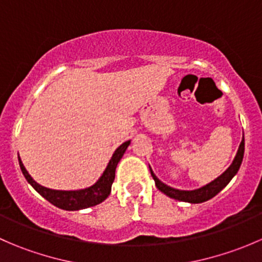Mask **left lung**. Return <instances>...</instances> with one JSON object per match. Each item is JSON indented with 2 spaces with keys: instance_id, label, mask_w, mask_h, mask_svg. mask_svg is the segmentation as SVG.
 Returning <instances> with one entry per match:
<instances>
[{
  "instance_id": "8db88e82",
  "label": "left lung",
  "mask_w": 262,
  "mask_h": 262,
  "mask_svg": "<svg viewBox=\"0 0 262 262\" xmlns=\"http://www.w3.org/2000/svg\"><path fill=\"white\" fill-rule=\"evenodd\" d=\"M244 153H245V138L242 137V141L239 143L238 150H237V155L234 157L232 165L222 173L221 176L213 180L209 184L204 185V186L199 187V189L195 190H179L175 187H171L168 185L163 184L157 176L153 173L152 168L149 167L150 175H152L153 180H155L156 186L160 191H162L163 194L167 195L168 198H172V199L179 200V202H186L191 203V204H199V203H204L207 200L212 199L215 196L219 191L224 189V187L228 185V182L233 179V176H236V173L238 172L239 167H241L242 160H244Z\"/></svg>"
}]
</instances>
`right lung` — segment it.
Here are the masks:
<instances>
[{
	"label": "right lung",
	"mask_w": 262,
	"mask_h": 262,
	"mask_svg": "<svg viewBox=\"0 0 262 262\" xmlns=\"http://www.w3.org/2000/svg\"><path fill=\"white\" fill-rule=\"evenodd\" d=\"M130 144V141L124 142L121 146H119L115 149L114 155H113L112 160L107 163L106 168L100 176V179L95 182L91 186L86 187V189L80 190H53L49 187L41 186L38 182L34 181V179L29 175L26 171L25 166L21 162L20 157H18V165H20L23 175L25 176L26 181L44 198L55 205L57 208H60L63 210H81L86 209V208L95 207V205L100 204L104 202L112 192V185L115 179V170L118 166L119 161L121 160L123 155L125 153L126 148Z\"/></svg>",
	"instance_id": "right-lung-1"
}]
</instances>
